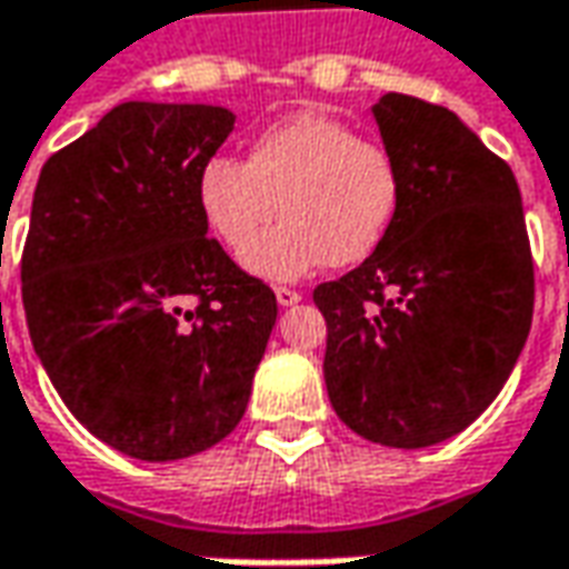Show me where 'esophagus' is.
Here are the masks:
<instances>
[{"label": "esophagus", "mask_w": 569, "mask_h": 569, "mask_svg": "<svg viewBox=\"0 0 569 569\" xmlns=\"http://www.w3.org/2000/svg\"><path fill=\"white\" fill-rule=\"evenodd\" d=\"M274 297H278V303H281V307H295V303L303 300V295L295 291V288H274Z\"/></svg>", "instance_id": "esophagus-1"}]
</instances>
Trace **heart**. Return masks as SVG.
Instances as JSON below:
<instances>
[{
  "mask_svg": "<svg viewBox=\"0 0 569 569\" xmlns=\"http://www.w3.org/2000/svg\"><path fill=\"white\" fill-rule=\"evenodd\" d=\"M196 199L208 230L242 252L278 210L286 221L243 253L252 274L295 281L319 266H355L377 250L399 208V164L348 122L303 110L262 129L247 161L211 158Z\"/></svg>",
  "mask_w": 569,
  "mask_h": 569,
  "instance_id": "obj_1",
  "label": "heart"
}]
</instances>
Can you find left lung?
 <instances>
[{
	"label": "left lung",
	"mask_w": 569,
	"mask_h": 569,
	"mask_svg": "<svg viewBox=\"0 0 569 569\" xmlns=\"http://www.w3.org/2000/svg\"><path fill=\"white\" fill-rule=\"evenodd\" d=\"M399 208L358 269L313 291L326 389L380 447L449 440L497 399L529 339L536 266L510 164L447 107L382 94Z\"/></svg>",
	"instance_id": "1"
}]
</instances>
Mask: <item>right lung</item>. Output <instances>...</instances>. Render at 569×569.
<instances>
[{
	"mask_svg": "<svg viewBox=\"0 0 569 569\" xmlns=\"http://www.w3.org/2000/svg\"><path fill=\"white\" fill-rule=\"evenodd\" d=\"M233 132L206 103L113 107L33 189L21 300L66 408L132 459L173 462L240 425L278 300L199 211V170Z\"/></svg>",
	"mask_w": 569,
	"mask_h": 569,
	"instance_id": "right-lung-1",
	"label": "right lung"
}]
</instances>
